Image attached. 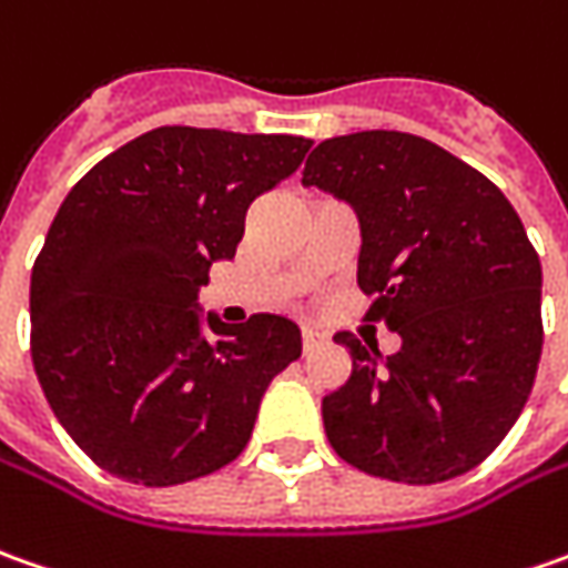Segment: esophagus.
<instances>
[{
  "label": "esophagus",
  "instance_id": "1",
  "mask_svg": "<svg viewBox=\"0 0 568 568\" xmlns=\"http://www.w3.org/2000/svg\"><path fill=\"white\" fill-rule=\"evenodd\" d=\"M325 344V334L315 328H303V349L306 353H312V349H318V346Z\"/></svg>",
  "mask_w": 568,
  "mask_h": 568
}]
</instances>
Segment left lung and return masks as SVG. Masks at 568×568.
<instances>
[{
  "instance_id": "8db88e82",
  "label": "left lung",
  "mask_w": 568,
  "mask_h": 568,
  "mask_svg": "<svg viewBox=\"0 0 568 568\" xmlns=\"http://www.w3.org/2000/svg\"><path fill=\"white\" fill-rule=\"evenodd\" d=\"M303 186L359 219L356 281L368 322L399 334L382 356L353 334V372L322 399L334 453L359 471L437 485L488 459L523 413L541 363V258L504 193L425 136H331Z\"/></svg>"
}]
</instances>
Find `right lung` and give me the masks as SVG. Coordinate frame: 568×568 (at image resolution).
I'll return each mask as SVG.
<instances>
[{"label": "right lung", "instance_id": "add662e5", "mask_svg": "<svg viewBox=\"0 0 568 568\" xmlns=\"http://www.w3.org/2000/svg\"><path fill=\"white\" fill-rule=\"evenodd\" d=\"M310 146L291 133L155 128L64 196L30 275V356L99 469L169 488L243 453L303 337L268 312L243 325L203 318L196 293L212 262L237 253L250 203Z\"/></svg>", "mask_w": 568, "mask_h": 568}]
</instances>
